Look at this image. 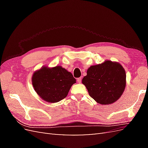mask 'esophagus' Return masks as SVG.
<instances>
[{
    "label": "esophagus",
    "instance_id": "esophagus-1",
    "mask_svg": "<svg viewBox=\"0 0 148 148\" xmlns=\"http://www.w3.org/2000/svg\"><path fill=\"white\" fill-rule=\"evenodd\" d=\"M77 82H78V83H81L82 78H77Z\"/></svg>",
    "mask_w": 148,
    "mask_h": 148
}]
</instances>
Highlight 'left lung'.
I'll return each instance as SVG.
<instances>
[{"instance_id": "8db88e82", "label": "left lung", "mask_w": 148, "mask_h": 148, "mask_svg": "<svg viewBox=\"0 0 148 148\" xmlns=\"http://www.w3.org/2000/svg\"><path fill=\"white\" fill-rule=\"evenodd\" d=\"M82 83L97 103L110 104L122 95L126 86V73L119 62L107 60L89 67Z\"/></svg>"}]
</instances>
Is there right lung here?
I'll use <instances>...</instances> for the list:
<instances>
[{
	"mask_svg": "<svg viewBox=\"0 0 148 148\" xmlns=\"http://www.w3.org/2000/svg\"><path fill=\"white\" fill-rule=\"evenodd\" d=\"M34 91L44 101L56 103L64 99L76 79L70 71L60 65L54 67L43 66L32 76Z\"/></svg>",
	"mask_w": 148,
	"mask_h": 148,
	"instance_id": "add662e5",
	"label": "right lung"
}]
</instances>
